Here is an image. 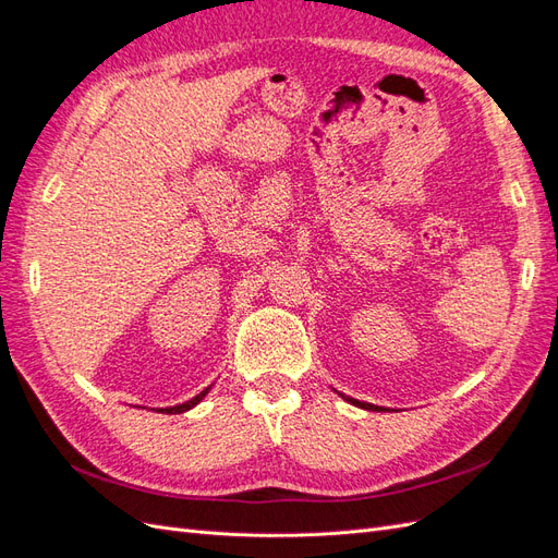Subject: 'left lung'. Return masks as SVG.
I'll list each match as a JSON object with an SVG mask.
<instances>
[{"instance_id": "obj_1", "label": "left lung", "mask_w": 558, "mask_h": 558, "mask_svg": "<svg viewBox=\"0 0 558 558\" xmlns=\"http://www.w3.org/2000/svg\"><path fill=\"white\" fill-rule=\"evenodd\" d=\"M342 396V393H340ZM344 398V396H342ZM347 402H351V404H356V408H363V410H369V412H381V408H377V404H373V402H361V400H356V398H344Z\"/></svg>"}]
</instances>
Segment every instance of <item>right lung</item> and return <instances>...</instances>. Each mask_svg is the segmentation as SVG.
I'll list each match as a JSON object with an SVG mask.
<instances>
[{"mask_svg": "<svg viewBox=\"0 0 558 558\" xmlns=\"http://www.w3.org/2000/svg\"><path fill=\"white\" fill-rule=\"evenodd\" d=\"M211 391V386H207L205 388V391H202V393H197L195 398H191L189 402H181V404H174V408H165V410H160L162 414H183V412H189V410H193L195 408V404H199L202 400H205V396Z\"/></svg>", "mask_w": 558, "mask_h": 558, "instance_id": "add662e5", "label": "right lung"}]
</instances>
